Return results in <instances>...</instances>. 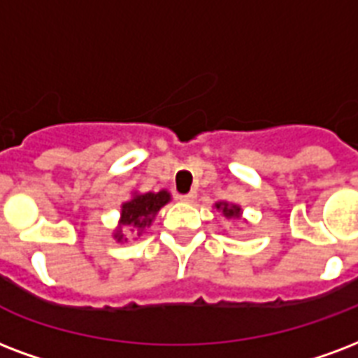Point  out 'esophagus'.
<instances>
[{
    "label": "esophagus",
    "mask_w": 358,
    "mask_h": 358,
    "mask_svg": "<svg viewBox=\"0 0 358 358\" xmlns=\"http://www.w3.org/2000/svg\"><path fill=\"white\" fill-rule=\"evenodd\" d=\"M178 199L182 201V203H195V199H197V193H195V191H189V193L178 195Z\"/></svg>",
    "instance_id": "1"
}]
</instances>
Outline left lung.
Here are the masks:
<instances>
[{"mask_svg":"<svg viewBox=\"0 0 358 358\" xmlns=\"http://www.w3.org/2000/svg\"><path fill=\"white\" fill-rule=\"evenodd\" d=\"M215 208L222 210L225 217H240V214H242V208H240V206H236V204L215 203Z\"/></svg>","mask_w":358,"mask_h":358,"instance_id":"8db88e82","label":"left lung"}]
</instances>
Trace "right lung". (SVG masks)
Returning <instances> with one entry per match:
<instances>
[{
  "mask_svg": "<svg viewBox=\"0 0 358 358\" xmlns=\"http://www.w3.org/2000/svg\"><path fill=\"white\" fill-rule=\"evenodd\" d=\"M171 201V193L165 189L157 191V193H141V195H133L131 201L122 204V217H120V227L114 233V238L124 240L122 227L136 229L143 233V229L150 227V223L154 222L155 214L159 212L165 204Z\"/></svg>",
  "mask_w": 358,
  "mask_h": 358,
  "instance_id": "add662e5",
  "label": "right lung"
}]
</instances>
